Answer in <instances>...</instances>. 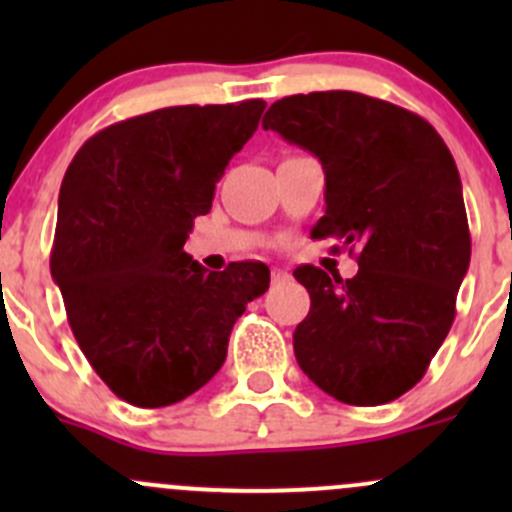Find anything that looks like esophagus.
Listing matches in <instances>:
<instances>
[{
  "mask_svg": "<svg viewBox=\"0 0 512 512\" xmlns=\"http://www.w3.org/2000/svg\"><path fill=\"white\" fill-rule=\"evenodd\" d=\"M287 280H289V272L272 270V282H275V285H280V282H287Z\"/></svg>",
  "mask_w": 512,
  "mask_h": 512,
  "instance_id": "1",
  "label": "esophagus"
}]
</instances>
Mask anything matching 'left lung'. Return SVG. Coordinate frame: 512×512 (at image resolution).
I'll list each match as a JSON object with an SVG mask.
<instances>
[{
    "mask_svg": "<svg viewBox=\"0 0 512 512\" xmlns=\"http://www.w3.org/2000/svg\"><path fill=\"white\" fill-rule=\"evenodd\" d=\"M262 126L322 163L327 208L312 237L359 250L352 280L294 270L312 299L297 364L342 404H389L421 381L456 317L471 262L456 160L421 116L356 91L287 96Z\"/></svg>",
    "mask_w": 512,
    "mask_h": 512,
    "instance_id": "obj_1",
    "label": "left lung"
}]
</instances>
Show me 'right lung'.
I'll return each instance as SVG.
<instances>
[{
	"instance_id": "obj_1",
	"label": "right lung",
	"mask_w": 512,
	"mask_h": 512,
	"mask_svg": "<svg viewBox=\"0 0 512 512\" xmlns=\"http://www.w3.org/2000/svg\"><path fill=\"white\" fill-rule=\"evenodd\" d=\"M265 106L250 98L126 118L91 136L66 170L51 277L81 352L128 404L160 409L208 384L232 324L270 287L262 262L208 272L183 250Z\"/></svg>"
}]
</instances>
